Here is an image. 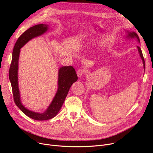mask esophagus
Here are the masks:
<instances>
[{
    "mask_svg": "<svg viewBox=\"0 0 153 153\" xmlns=\"http://www.w3.org/2000/svg\"><path fill=\"white\" fill-rule=\"evenodd\" d=\"M77 76L79 78H81L82 76V75L84 74V71L82 69H78L77 71Z\"/></svg>",
    "mask_w": 153,
    "mask_h": 153,
    "instance_id": "esophagus-1",
    "label": "esophagus"
}]
</instances>
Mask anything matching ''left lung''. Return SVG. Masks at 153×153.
I'll list each match as a JSON object with an SVG mask.
<instances>
[{
    "label": "left lung",
    "instance_id": "left-lung-1",
    "mask_svg": "<svg viewBox=\"0 0 153 153\" xmlns=\"http://www.w3.org/2000/svg\"><path fill=\"white\" fill-rule=\"evenodd\" d=\"M127 37H128L129 38H136V39H138V42H140V38H139L138 35L136 34V33H135V32H130V31H128ZM137 48H138V52H139L140 55V57H141V58L142 60H143V67H144V69H145V62H144V57H143V53H142L141 50V48H140V46H138Z\"/></svg>",
    "mask_w": 153,
    "mask_h": 153
}]
</instances>
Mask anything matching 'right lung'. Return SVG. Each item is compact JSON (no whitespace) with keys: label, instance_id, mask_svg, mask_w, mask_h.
Instances as JSON below:
<instances>
[{"label":"right lung","instance_id":"1","mask_svg":"<svg viewBox=\"0 0 153 153\" xmlns=\"http://www.w3.org/2000/svg\"><path fill=\"white\" fill-rule=\"evenodd\" d=\"M48 29V25L39 24L30 27L20 35L13 48L12 62L9 69V79L12 85L13 100L16 105L27 116L39 121L51 119L57 115L65 100L70 87L77 80V76L73 67L72 66H63L59 69L58 89L57 92L50 106L43 113H37L29 110L22 105L18 84L19 59L20 48L32 38L45 33Z\"/></svg>","mask_w":153,"mask_h":153}]
</instances>
